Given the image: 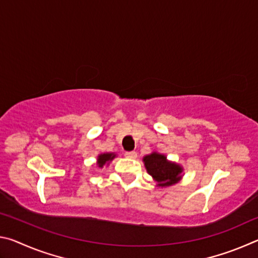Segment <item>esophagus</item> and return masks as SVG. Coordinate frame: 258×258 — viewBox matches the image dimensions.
Wrapping results in <instances>:
<instances>
[{"label":"esophagus","mask_w":258,"mask_h":258,"mask_svg":"<svg viewBox=\"0 0 258 258\" xmlns=\"http://www.w3.org/2000/svg\"><path fill=\"white\" fill-rule=\"evenodd\" d=\"M125 157L126 158H131V159H135L138 157V154L135 151H131V152H125Z\"/></svg>","instance_id":"1"}]
</instances>
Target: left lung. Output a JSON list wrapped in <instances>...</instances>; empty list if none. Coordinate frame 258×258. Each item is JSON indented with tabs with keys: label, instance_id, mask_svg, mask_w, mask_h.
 <instances>
[{
	"label": "left lung",
	"instance_id": "1",
	"mask_svg": "<svg viewBox=\"0 0 258 258\" xmlns=\"http://www.w3.org/2000/svg\"><path fill=\"white\" fill-rule=\"evenodd\" d=\"M142 160L148 174L154 178L157 186L167 187L181 181L184 169L180 164L168 160L164 154L152 151L143 157Z\"/></svg>",
	"mask_w": 258,
	"mask_h": 258
}]
</instances>
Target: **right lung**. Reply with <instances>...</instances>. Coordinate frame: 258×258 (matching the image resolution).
I'll list each match as a JSON object with an SVG mask.
<instances>
[{
    "mask_svg": "<svg viewBox=\"0 0 258 258\" xmlns=\"http://www.w3.org/2000/svg\"><path fill=\"white\" fill-rule=\"evenodd\" d=\"M115 152H103V154H100L97 158V165L98 167L103 168L104 166H109V164L116 158Z\"/></svg>",
    "mask_w": 258,
    "mask_h": 258,
    "instance_id": "1",
    "label": "right lung"
}]
</instances>
